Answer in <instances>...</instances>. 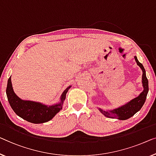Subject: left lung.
Wrapping results in <instances>:
<instances>
[{
  "instance_id": "1",
  "label": "left lung",
  "mask_w": 156,
  "mask_h": 156,
  "mask_svg": "<svg viewBox=\"0 0 156 156\" xmlns=\"http://www.w3.org/2000/svg\"><path fill=\"white\" fill-rule=\"evenodd\" d=\"M134 59L138 66L142 70V85L144 90L140 93L137 97L132 99L129 102H127L124 105H122L117 108L111 111H104L103 109L99 108V110L102 114L106 117L109 118H116V119L125 120L128 119L133 116L136 112L140 110L144 104L145 103L146 96L148 92V81L146 76V71L142 64L138 61L137 58L134 56Z\"/></svg>"
}]
</instances>
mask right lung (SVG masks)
Here are the masks:
<instances>
[{"label": "right lung", "instance_id": "1", "mask_svg": "<svg viewBox=\"0 0 156 156\" xmlns=\"http://www.w3.org/2000/svg\"><path fill=\"white\" fill-rule=\"evenodd\" d=\"M71 87V86H69L62 93L59 103L52 106L20 99L14 92L11 77L9 78L8 80L6 94L9 104L16 114L28 122L39 124L52 119L55 115L62 110L64 101L66 99V94Z\"/></svg>", "mask_w": 156, "mask_h": 156}]
</instances>
